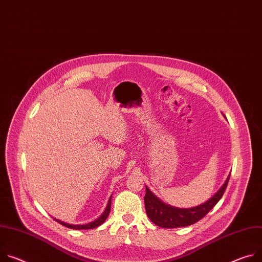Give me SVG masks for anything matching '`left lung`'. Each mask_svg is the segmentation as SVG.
Listing matches in <instances>:
<instances>
[{
    "label": "left lung",
    "instance_id": "left-lung-1",
    "mask_svg": "<svg viewBox=\"0 0 262 262\" xmlns=\"http://www.w3.org/2000/svg\"><path fill=\"white\" fill-rule=\"evenodd\" d=\"M230 174L225 184L220 188L219 191L206 203L193 208H176L170 205H166L159 200L150 190L146 187V194L144 198L145 210L149 220L161 228H181L193 225L202 220L206 214L215 206L224 195L228 186Z\"/></svg>",
    "mask_w": 262,
    "mask_h": 262
}]
</instances>
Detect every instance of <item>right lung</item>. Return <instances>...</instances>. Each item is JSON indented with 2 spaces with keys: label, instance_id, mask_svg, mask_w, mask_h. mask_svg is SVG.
I'll return each instance as SVG.
<instances>
[{
  "label": "right lung",
  "instance_id": "right-lung-1",
  "mask_svg": "<svg viewBox=\"0 0 262 262\" xmlns=\"http://www.w3.org/2000/svg\"><path fill=\"white\" fill-rule=\"evenodd\" d=\"M111 202H112V196L110 198L108 203H107V206H106L104 212L101 214V215H100L96 221H94V222L89 223V224H85V225H70V224H66V223H63V222H60V221H58V220H56V219H54V220H55L57 223H59L60 225L67 227V228H70V229H74V230H89V229L97 228V227H99L100 225H102V224L105 222V220L107 219L108 214H110V211H111Z\"/></svg>",
  "mask_w": 262,
  "mask_h": 262
}]
</instances>
